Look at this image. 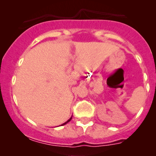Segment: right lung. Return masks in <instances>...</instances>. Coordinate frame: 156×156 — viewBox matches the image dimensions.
I'll return each mask as SVG.
<instances>
[{
    "label": "right lung",
    "instance_id": "right-lung-1",
    "mask_svg": "<svg viewBox=\"0 0 156 156\" xmlns=\"http://www.w3.org/2000/svg\"><path fill=\"white\" fill-rule=\"evenodd\" d=\"M72 119V117H71V118H70V119H69V120H68V121H67V122H65V123H64V124H62V125H66V124H67V123H68V122H70V121H71V119Z\"/></svg>",
    "mask_w": 156,
    "mask_h": 156
}]
</instances>
